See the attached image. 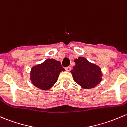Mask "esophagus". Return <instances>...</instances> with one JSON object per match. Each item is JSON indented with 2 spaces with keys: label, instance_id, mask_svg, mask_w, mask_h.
Instances as JSON below:
<instances>
[{
  "label": "esophagus",
  "instance_id": "34e87169",
  "mask_svg": "<svg viewBox=\"0 0 127 127\" xmlns=\"http://www.w3.org/2000/svg\"><path fill=\"white\" fill-rule=\"evenodd\" d=\"M65 69H66V71L69 72V71H70V70H71V67H67L65 68Z\"/></svg>",
  "mask_w": 127,
  "mask_h": 127
}]
</instances>
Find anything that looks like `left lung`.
Wrapping results in <instances>:
<instances>
[{"label": "left lung", "mask_w": 127, "mask_h": 127, "mask_svg": "<svg viewBox=\"0 0 127 127\" xmlns=\"http://www.w3.org/2000/svg\"><path fill=\"white\" fill-rule=\"evenodd\" d=\"M74 62L75 65L70 72L77 83L85 89L93 88L100 83L102 75L98 66L89 63L83 57L75 59Z\"/></svg>", "instance_id": "1"}]
</instances>
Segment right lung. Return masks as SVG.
Returning a JSON list of instances; mask_svg holds the SVG:
<instances>
[{"mask_svg":"<svg viewBox=\"0 0 127 127\" xmlns=\"http://www.w3.org/2000/svg\"><path fill=\"white\" fill-rule=\"evenodd\" d=\"M64 70L59 61L47 59L32 68L30 80L37 88L47 90L57 82L60 72Z\"/></svg>","mask_w":127,"mask_h":127,"instance_id":"obj_1","label":"right lung"}]
</instances>
